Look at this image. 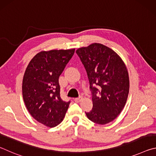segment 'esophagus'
I'll list each match as a JSON object with an SVG mask.
<instances>
[{"mask_svg": "<svg viewBox=\"0 0 156 156\" xmlns=\"http://www.w3.org/2000/svg\"><path fill=\"white\" fill-rule=\"evenodd\" d=\"M82 99H83V98H82L81 96H80V97L76 98H75V99H74V101H75L76 102H79L81 101Z\"/></svg>", "mask_w": 156, "mask_h": 156, "instance_id": "1", "label": "esophagus"}]
</instances>
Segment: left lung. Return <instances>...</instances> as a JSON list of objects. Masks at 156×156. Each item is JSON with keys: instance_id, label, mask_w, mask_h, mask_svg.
<instances>
[{"instance_id": "8db88e82", "label": "left lung", "mask_w": 156, "mask_h": 156, "mask_svg": "<svg viewBox=\"0 0 156 156\" xmlns=\"http://www.w3.org/2000/svg\"><path fill=\"white\" fill-rule=\"evenodd\" d=\"M85 68L91 91L93 108L85 112L92 122L105 125L122 112L129 91V73L116 53L100 43L76 50Z\"/></svg>"}]
</instances>
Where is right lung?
<instances>
[{
	"label": "right lung",
	"mask_w": 156,
	"mask_h": 156,
	"mask_svg": "<svg viewBox=\"0 0 156 156\" xmlns=\"http://www.w3.org/2000/svg\"><path fill=\"white\" fill-rule=\"evenodd\" d=\"M75 49L51 50L37 54L29 63L23 80V97L31 116L54 127L62 122L70 101L60 98L59 76Z\"/></svg>",
	"instance_id": "right-lung-1"
}]
</instances>
